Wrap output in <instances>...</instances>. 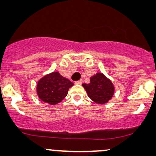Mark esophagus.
<instances>
[{"label":"esophagus","instance_id":"obj_1","mask_svg":"<svg viewBox=\"0 0 156 156\" xmlns=\"http://www.w3.org/2000/svg\"><path fill=\"white\" fill-rule=\"evenodd\" d=\"M82 82H83L82 80H80L76 81V82H74V84H82Z\"/></svg>","mask_w":156,"mask_h":156}]
</instances>
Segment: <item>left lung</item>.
<instances>
[{
	"mask_svg": "<svg viewBox=\"0 0 156 156\" xmlns=\"http://www.w3.org/2000/svg\"><path fill=\"white\" fill-rule=\"evenodd\" d=\"M82 86L88 97L99 104L107 103L114 94V86L112 81L100 72L91 76L89 84H83Z\"/></svg>",
	"mask_w": 156,
	"mask_h": 156,
	"instance_id": "obj_1",
	"label": "left lung"
}]
</instances>
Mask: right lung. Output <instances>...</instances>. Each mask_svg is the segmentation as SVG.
Here are the masks:
<instances>
[{
    "mask_svg": "<svg viewBox=\"0 0 156 156\" xmlns=\"http://www.w3.org/2000/svg\"><path fill=\"white\" fill-rule=\"evenodd\" d=\"M73 85L71 81L64 77L59 72H53L38 81L36 90L37 97L42 101L55 105L65 99L69 89Z\"/></svg>",
    "mask_w": 156,
    "mask_h": 156,
    "instance_id": "add662e5",
    "label": "right lung"
}]
</instances>
